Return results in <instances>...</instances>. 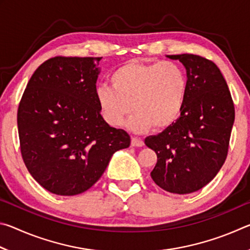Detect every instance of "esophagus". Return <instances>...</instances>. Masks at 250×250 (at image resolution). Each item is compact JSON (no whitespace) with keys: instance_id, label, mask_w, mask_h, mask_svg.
<instances>
[{"instance_id":"34e87169","label":"esophagus","mask_w":250,"mask_h":250,"mask_svg":"<svg viewBox=\"0 0 250 250\" xmlns=\"http://www.w3.org/2000/svg\"><path fill=\"white\" fill-rule=\"evenodd\" d=\"M143 145H145V142L140 138L132 137V139H131V146H142Z\"/></svg>"}]
</instances>
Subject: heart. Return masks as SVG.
<instances>
[{
	"mask_svg": "<svg viewBox=\"0 0 250 250\" xmlns=\"http://www.w3.org/2000/svg\"><path fill=\"white\" fill-rule=\"evenodd\" d=\"M110 86H101L96 98L104 119L121 126L137 111L129 126L146 132L155 125L164 130L180 119L188 94L186 71L174 62L130 61L110 75Z\"/></svg>",
	"mask_w": 250,
	"mask_h": 250,
	"instance_id": "b5f03b06",
	"label": "heart"
}]
</instances>
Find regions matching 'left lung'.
<instances>
[{
    "mask_svg": "<svg viewBox=\"0 0 250 250\" xmlns=\"http://www.w3.org/2000/svg\"><path fill=\"white\" fill-rule=\"evenodd\" d=\"M186 68L188 94L174 125L146 138L158 162L152 180L173 194L196 192L214 179L227 158L235 107L218 67L193 54L167 55Z\"/></svg>",
    "mask_w": 250,
    "mask_h": 250,
    "instance_id": "8db88e82",
    "label": "left lung"
}]
</instances>
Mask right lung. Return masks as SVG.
Listing matches in <instances>:
<instances>
[{
	"mask_svg": "<svg viewBox=\"0 0 250 250\" xmlns=\"http://www.w3.org/2000/svg\"><path fill=\"white\" fill-rule=\"evenodd\" d=\"M101 57L56 56L29 79L18 110L22 158L48 192L77 195L90 188L130 135L101 117L96 83Z\"/></svg>",
	"mask_w": 250,
	"mask_h": 250,
	"instance_id": "add662e5",
	"label": "right lung"
}]
</instances>
